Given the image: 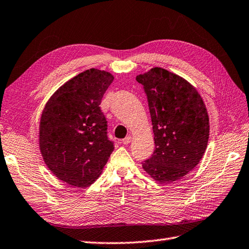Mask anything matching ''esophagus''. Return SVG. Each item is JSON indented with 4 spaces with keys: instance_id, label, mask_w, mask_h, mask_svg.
I'll return each mask as SVG.
<instances>
[{
    "instance_id": "1",
    "label": "esophagus",
    "mask_w": 249,
    "mask_h": 249,
    "mask_svg": "<svg viewBox=\"0 0 249 249\" xmlns=\"http://www.w3.org/2000/svg\"><path fill=\"white\" fill-rule=\"evenodd\" d=\"M131 139H132V137L129 135V136H126L125 138H124L123 142H123L124 144H129L131 142Z\"/></svg>"
}]
</instances>
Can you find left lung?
Wrapping results in <instances>:
<instances>
[{
  "label": "left lung",
  "mask_w": 249,
  "mask_h": 249,
  "mask_svg": "<svg viewBox=\"0 0 249 249\" xmlns=\"http://www.w3.org/2000/svg\"><path fill=\"white\" fill-rule=\"evenodd\" d=\"M142 84L155 148L142 168L160 183L178 180L201 160L209 138V118L201 95L185 79L161 68L136 77Z\"/></svg>",
  "instance_id": "obj_1"
}]
</instances>
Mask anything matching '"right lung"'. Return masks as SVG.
<instances>
[{"label": "right lung", "instance_id": "obj_1", "mask_svg": "<svg viewBox=\"0 0 249 249\" xmlns=\"http://www.w3.org/2000/svg\"><path fill=\"white\" fill-rule=\"evenodd\" d=\"M110 72H80L46 104L40 121V150L46 166L69 185L88 187L98 178L114 150L100 104L113 82Z\"/></svg>", "mask_w": 249, "mask_h": 249}]
</instances>
